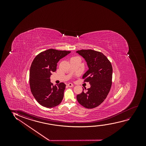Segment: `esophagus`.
I'll return each mask as SVG.
<instances>
[{
	"label": "esophagus",
	"mask_w": 146,
	"mask_h": 146,
	"mask_svg": "<svg viewBox=\"0 0 146 146\" xmlns=\"http://www.w3.org/2000/svg\"><path fill=\"white\" fill-rule=\"evenodd\" d=\"M67 86H68V87H72L73 86V84H72V83H68V84H67Z\"/></svg>",
	"instance_id": "obj_1"
}]
</instances>
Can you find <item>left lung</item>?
Masks as SVG:
<instances>
[{
    "label": "left lung",
    "mask_w": 146,
    "mask_h": 146,
    "mask_svg": "<svg viewBox=\"0 0 146 146\" xmlns=\"http://www.w3.org/2000/svg\"><path fill=\"white\" fill-rule=\"evenodd\" d=\"M76 53L86 61L89 69L83 75L84 82H89L90 88L77 96L79 104L92 109L100 105L108 95L112 85L113 69L108 58L101 52L95 50H81ZM86 90V88H85Z\"/></svg>",
    "instance_id": "1"
}]
</instances>
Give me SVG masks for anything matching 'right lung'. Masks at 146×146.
<instances>
[{"instance_id": "obj_1", "label": "right lung", "mask_w": 146, "mask_h": 146, "mask_svg": "<svg viewBox=\"0 0 146 146\" xmlns=\"http://www.w3.org/2000/svg\"><path fill=\"white\" fill-rule=\"evenodd\" d=\"M70 52L49 49L38 54L33 61L29 73L30 89L35 99L42 106L53 108L62 102L66 85L61 83L54 86L50 76L56 71L58 61Z\"/></svg>"}]
</instances>
